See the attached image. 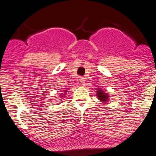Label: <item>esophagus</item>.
I'll use <instances>...</instances> for the list:
<instances>
[{
    "instance_id": "esophagus-1",
    "label": "esophagus",
    "mask_w": 156,
    "mask_h": 156,
    "mask_svg": "<svg viewBox=\"0 0 156 156\" xmlns=\"http://www.w3.org/2000/svg\"><path fill=\"white\" fill-rule=\"evenodd\" d=\"M80 82L82 85H85V79L84 77H80Z\"/></svg>"
}]
</instances>
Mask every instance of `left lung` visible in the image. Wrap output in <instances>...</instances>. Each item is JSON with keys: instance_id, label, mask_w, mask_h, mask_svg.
Masks as SVG:
<instances>
[{"instance_id": "left-lung-1", "label": "left lung", "mask_w": 156, "mask_h": 156, "mask_svg": "<svg viewBox=\"0 0 156 156\" xmlns=\"http://www.w3.org/2000/svg\"><path fill=\"white\" fill-rule=\"evenodd\" d=\"M97 95H98V99L101 101H107L108 98V96L107 93H105V91L101 89H98L97 91Z\"/></svg>"}]
</instances>
